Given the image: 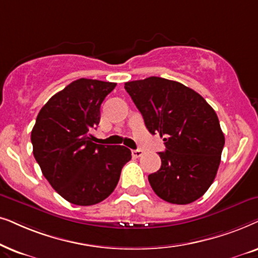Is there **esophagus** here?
Here are the masks:
<instances>
[{"mask_svg":"<svg viewBox=\"0 0 258 258\" xmlns=\"http://www.w3.org/2000/svg\"><path fill=\"white\" fill-rule=\"evenodd\" d=\"M144 154V151L143 150H132V156L135 158H139L142 157Z\"/></svg>","mask_w":258,"mask_h":258,"instance_id":"obj_1","label":"esophagus"}]
</instances>
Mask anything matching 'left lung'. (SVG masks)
Here are the masks:
<instances>
[{
	"label": "left lung",
	"instance_id": "1",
	"mask_svg": "<svg viewBox=\"0 0 258 258\" xmlns=\"http://www.w3.org/2000/svg\"><path fill=\"white\" fill-rule=\"evenodd\" d=\"M125 89L150 133L165 142L160 169L149 176L153 191L172 204L197 201L214 183L225 143L214 108L194 89L164 78L126 82Z\"/></svg>",
	"mask_w": 258,
	"mask_h": 258
}]
</instances>
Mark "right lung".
<instances>
[{"label":"right lung","instance_id":"obj_1","mask_svg":"<svg viewBox=\"0 0 258 258\" xmlns=\"http://www.w3.org/2000/svg\"><path fill=\"white\" fill-rule=\"evenodd\" d=\"M116 84L79 79L54 94L32 131L34 157L51 187L75 205L100 203L114 191L131 151L93 143L100 106Z\"/></svg>","mask_w":258,"mask_h":258}]
</instances>
